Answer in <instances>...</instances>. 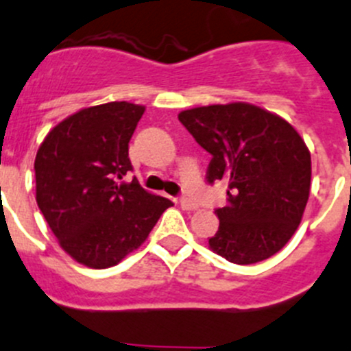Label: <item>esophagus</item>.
<instances>
[{"label": "esophagus", "mask_w": 351, "mask_h": 351, "mask_svg": "<svg viewBox=\"0 0 351 351\" xmlns=\"http://www.w3.org/2000/svg\"><path fill=\"white\" fill-rule=\"evenodd\" d=\"M180 206H182L185 211H195V209L199 208V204L195 201H192V199L189 197H182L180 199Z\"/></svg>", "instance_id": "34e87169"}]
</instances>
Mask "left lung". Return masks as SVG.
Listing matches in <instances>:
<instances>
[{
	"instance_id": "left-lung-1",
	"label": "left lung",
	"mask_w": 351,
	"mask_h": 351,
	"mask_svg": "<svg viewBox=\"0 0 351 351\" xmlns=\"http://www.w3.org/2000/svg\"><path fill=\"white\" fill-rule=\"evenodd\" d=\"M178 119L211 154L209 183L227 182L209 247L230 263L279 253L296 232L310 195L312 159L296 130L277 114L234 101L183 110Z\"/></svg>"
}]
</instances>
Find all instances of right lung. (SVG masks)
Here are the masks:
<instances>
[{"instance_id":"obj_1","label":"right lung","mask_w":351,"mask_h":351,"mask_svg":"<svg viewBox=\"0 0 351 351\" xmlns=\"http://www.w3.org/2000/svg\"><path fill=\"white\" fill-rule=\"evenodd\" d=\"M145 107L109 101L58 123L34 160L36 201L62 250L81 265L109 268L149 237L173 206L136 178L128 143Z\"/></svg>"}]
</instances>
